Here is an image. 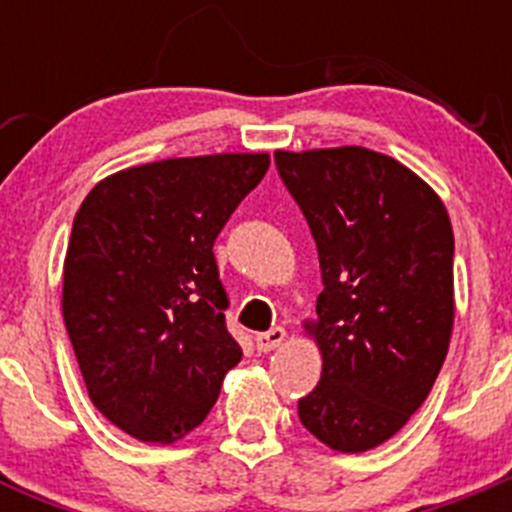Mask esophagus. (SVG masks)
Segmentation results:
<instances>
[{"label":"esophagus","instance_id":"34e87169","mask_svg":"<svg viewBox=\"0 0 512 512\" xmlns=\"http://www.w3.org/2000/svg\"><path fill=\"white\" fill-rule=\"evenodd\" d=\"M285 337H287V332L282 327H275V329H270V332L257 334L255 337L257 352H265V354L272 352V349H277L282 342H285Z\"/></svg>","mask_w":512,"mask_h":512}]
</instances>
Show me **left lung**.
<instances>
[{
    "mask_svg": "<svg viewBox=\"0 0 512 512\" xmlns=\"http://www.w3.org/2000/svg\"><path fill=\"white\" fill-rule=\"evenodd\" d=\"M322 267V379L299 421L334 451L389 441L426 401L453 329V230L399 160L359 146L275 153Z\"/></svg>",
    "mask_w": 512,
    "mask_h": 512,
    "instance_id": "8db88e82",
    "label": "left lung"
}]
</instances>
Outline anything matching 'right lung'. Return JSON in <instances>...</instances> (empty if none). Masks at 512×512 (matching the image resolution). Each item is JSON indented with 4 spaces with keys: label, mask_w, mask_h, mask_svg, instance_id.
Segmentation results:
<instances>
[{
    "label": "right lung",
    "mask_w": 512,
    "mask_h": 512,
    "mask_svg": "<svg viewBox=\"0 0 512 512\" xmlns=\"http://www.w3.org/2000/svg\"><path fill=\"white\" fill-rule=\"evenodd\" d=\"M267 168V153L158 160L101 180L76 213L66 332L94 406L138 441L200 426L242 359L213 245Z\"/></svg>",
    "instance_id": "right-lung-1"
}]
</instances>
